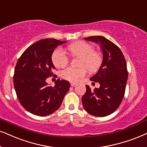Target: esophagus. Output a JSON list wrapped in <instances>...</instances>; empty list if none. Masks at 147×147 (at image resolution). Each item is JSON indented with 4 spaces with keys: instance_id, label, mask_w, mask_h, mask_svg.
<instances>
[{
    "instance_id": "1",
    "label": "esophagus",
    "mask_w": 147,
    "mask_h": 147,
    "mask_svg": "<svg viewBox=\"0 0 147 147\" xmlns=\"http://www.w3.org/2000/svg\"><path fill=\"white\" fill-rule=\"evenodd\" d=\"M71 86L72 87H74L76 86V83H71Z\"/></svg>"
}]
</instances>
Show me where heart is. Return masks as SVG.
Listing matches in <instances>:
<instances>
[{"mask_svg":"<svg viewBox=\"0 0 147 147\" xmlns=\"http://www.w3.org/2000/svg\"><path fill=\"white\" fill-rule=\"evenodd\" d=\"M70 53L74 56H80V67L70 66L63 70L61 76L64 79L72 82H77L80 78L86 74L88 69L91 72H94L99 69L102 61L101 53L94 51V47L91 44L85 41L76 42L68 47ZM52 61L57 67H65L69 61V58L65 52L61 48H58L53 53Z\"/></svg>","mask_w":147,"mask_h":147,"instance_id":"heart-1","label":"heart"}]
</instances>
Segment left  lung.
<instances>
[{
  "instance_id": "1",
  "label": "left lung",
  "mask_w": 147,
  "mask_h": 147,
  "mask_svg": "<svg viewBox=\"0 0 147 147\" xmlns=\"http://www.w3.org/2000/svg\"><path fill=\"white\" fill-rule=\"evenodd\" d=\"M100 46L102 61L99 69L90 80L98 82L100 87L91 90L86 86V92L82 101L88 113L97 117H105L113 113L122 101L127 80V65L119 47L103 36L84 38Z\"/></svg>"
}]
</instances>
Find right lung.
Returning <instances> with one entry per match:
<instances>
[{
	"instance_id": "1",
	"label": "right lung",
	"mask_w": 147,
	"mask_h": 147,
	"mask_svg": "<svg viewBox=\"0 0 147 147\" xmlns=\"http://www.w3.org/2000/svg\"><path fill=\"white\" fill-rule=\"evenodd\" d=\"M65 42L52 38L40 40L28 47L17 62L13 76L15 92L21 105L34 115L54 113L69 90L70 83L65 80H57L54 87L46 82L55 69L53 51Z\"/></svg>"
}]
</instances>
